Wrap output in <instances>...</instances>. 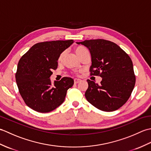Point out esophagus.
<instances>
[{
    "mask_svg": "<svg viewBox=\"0 0 151 151\" xmlns=\"http://www.w3.org/2000/svg\"><path fill=\"white\" fill-rule=\"evenodd\" d=\"M81 80L79 79V78H75L74 79V82H75V84H77L79 82H81Z\"/></svg>",
    "mask_w": 151,
    "mask_h": 151,
    "instance_id": "34e87169",
    "label": "esophagus"
}]
</instances>
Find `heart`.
<instances>
[{
  "label": "heart",
  "mask_w": 151,
  "mask_h": 151,
  "mask_svg": "<svg viewBox=\"0 0 151 151\" xmlns=\"http://www.w3.org/2000/svg\"><path fill=\"white\" fill-rule=\"evenodd\" d=\"M75 51H76V54H78V56L79 57H81L85 52H88V50L84 47H83V46H78V47H76L75 48ZM64 54H65V52H62V53L60 54L58 58V62L60 63L61 62H62V60H63V58Z\"/></svg>",
  "instance_id": "obj_1"
}]
</instances>
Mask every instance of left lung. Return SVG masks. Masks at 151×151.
<instances>
[{
  "label": "left lung",
  "mask_w": 151,
  "mask_h": 151,
  "mask_svg": "<svg viewBox=\"0 0 151 151\" xmlns=\"http://www.w3.org/2000/svg\"><path fill=\"white\" fill-rule=\"evenodd\" d=\"M76 43L86 46L91 53L90 75L102 78L99 84L87 80L86 99L99 110H117L129 100L135 86L132 60L119 46L110 41L97 39Z\"/></svg>",
  "instance_id": "left-lung-1"
}]
</instances>
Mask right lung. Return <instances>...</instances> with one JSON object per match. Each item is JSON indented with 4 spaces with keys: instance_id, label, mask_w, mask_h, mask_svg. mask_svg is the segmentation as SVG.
Returning a JSON list of instances; mask_svg holds the SVG:
<instances>
[{
    "instance_id": "obj_1",
    "label": "right lung",
    "mask_w": 151,
    "mask_h": 151,
    "mask_svg": "<svg viewBox=\"0 0 151 151\" xmlns=\"http://www.w3.org/2000/svg\"><path fill=\"white\" fill-rule=\"evenodd\" d=\"M73 40L44 41L35 44L19 60L15 79L20 95L28 107L47 113L65 100L73 79L63 77L51 84L50 76L58 67V58L73 43Z\"/></svg>"
}]
</instances>
